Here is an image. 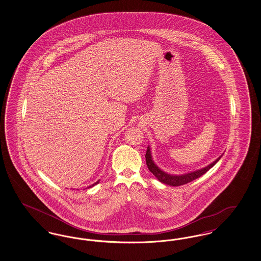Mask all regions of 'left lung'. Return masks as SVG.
<instances>
[{
    "label": "left lung",
    "instance_id": "1",
    "mask_svg": "<svg viewBox=\"0 0 261 261\" xmlns=\"http://www.w3.org/2000/svg\"><path fill=\"white\" fill-rule=\"evenodd\" d=\"M221 158V156H220ZM220 158H218L215 162H212L210 165H207L206 167L199 169L197 171L191 172V173L184 174V175H170V174L165 173L162 170H161L155 164L152 162L151 159V154H150V150L149 148L147 149L146 152V162L147 165L149 167V170L153 174L158 180L162 183H164L166 185H170V186H182L185 185L187 183H190L192 181H194L195 179L199 178L201 175L206 173L213 165H215V163L220 160Z\"/></svg>",
    "mask_w": 261,
    "mask_h": 261
}]
</instances>
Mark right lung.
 Listing matches in <instances>:
<instances>
[{
    "instance_id": "obj_1",
    "label": "right lung",
    "mask_w": 261,
    "mask_h": 261,
    "mask_svg": "<svg viewBox=\"0 0 261 261\" xmlns=\"http://www.w3.org/2000/svg\"><path fill=\"white\" fill-rule=\"evenodd\" d=\"M99 181H98V182H96V183H95V184H93V185H92V186L89 187V188H91V187H93V186H95V185H97V184H98V183H99Z\"/></svg>"
}]
</instances>
